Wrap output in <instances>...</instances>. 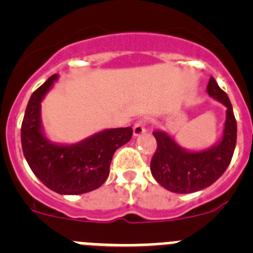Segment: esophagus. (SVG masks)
I'll use <instances>...</instances> for the list:
<instances>
[{"label":"esophagus","instance_id":"esophagus-1","mask_svg":"<svg viewBox=\"0 0 253 253\" xmlns=\"http://www.w3.org/2000/svg\"><path fill=\"white\" fill-rule=\"evenodd\" d=\"M147 123H148V119H147V118H142V119L135 122V124H134L133 126V133L135 137H138V135H140V134L146 131Z\"/></svg>","mask_w":253,"mask_h":253}]
</instances>
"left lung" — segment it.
I'll return each mask as SVG.
<instances>
[{
	"mask_svg": "<svg viewBox=\"0 0 253 253\" xmlns=\"http://www.w3.org/2000/svg\"><path fill=\"white\" fill-rule=\"evenodd\" d=\"M207 91L227 107L220 143L203 152L181 148L165 131H153L157 149L151 160V172L160 185L172 193L189 194L214 184L224 173L233 157L237 142V122L227 93L210 77Z\"/></svg>",
	"mask_w": 253,
	"mask_h": 253,
	"instance_id": "8db88e82",
	"label": "left lung"
}]
</instances>
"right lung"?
<instances>
[{
	"instance_id": "add662e5",
	"label": "right lung",
	"mask_w": 253,
	"mask_h": 253,
	"mask_svg": "<svg viewBox=\"0 0 253 253\" xmlns=\"http://www.w3.org/2000/svg\"><path fill=\"white\" fill-rule=\"evenodd\" d=\"M57 80L51 76L33 92L21 124V146L31 171L48 189L62 195L96 190L106 181L114 152L128 143L131 126L107 129L73 146H58L44 137L40 102Z\"/></svg>"
}]
</instances>
